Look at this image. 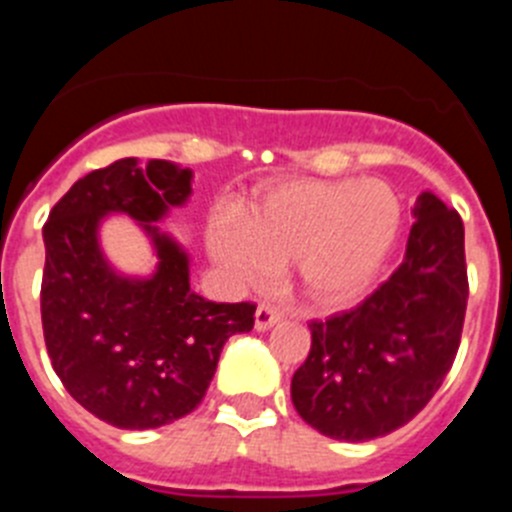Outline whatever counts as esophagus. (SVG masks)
Returning a JSON list of instances; mask_svg holds the SVG:
<instances>
[{"label": "esophagus", "mask_w": 512, "mask_h": 512, "mask_svg": "<svg viewBox=\"0 0 512 512\" xmlns=\"http://www.w3.org/2000/svg\"><path fill=\"white\" fill-rule=\"evenodd\" d=\"M282 320V312L271 305L256 307V330H269L271 325H277Z\"/></svg>", "instance_id": "1"}]
</instances>
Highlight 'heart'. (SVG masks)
Listing matches in <instances>:
<instances>
[{
  "label": "heart",
  "instance_id": "obj_1",
  "mask_svg": "<svg viewBox=\"0 0 512 512\" xmlns=\"http://www.w3.org/2000/svg\"><path fill=\"white\" fill-rule=\"evenodd\" d=\"M400 220L397 194L379 179H277L241 215L212 217L207 241L235 284H266L292 261L302 295L330 310L372 287Z\"/></svg>",
  "mask_w": 512,
  "mask_h": 512
}]
</instances>
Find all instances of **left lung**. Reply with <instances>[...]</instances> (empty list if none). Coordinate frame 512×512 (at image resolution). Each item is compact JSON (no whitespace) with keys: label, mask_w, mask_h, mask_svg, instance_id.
<instances>
[{"label":"left lung","mask_w":512,"mask_h":512,"mask_svg":"<svg viewBox=\"0 0 512 512\" xmlns=\"http://www.w3.org/2000/svg\"><path fill=\"white\" fill-rule=\"evenodd\" d=\"M405 261L351 310L310 320V354L292 377L307 425L372 441L410 423L438 392L461 343L469 279L464 223L423 192Z\"/></svg>","instance_id":"8db88e82"}]
</instances>
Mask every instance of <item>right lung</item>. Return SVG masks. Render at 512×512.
<instances>
[{
	"label": "right lung",
	"instance_id": "1",
	"mask_svg": "<svg viewBox=\"0 0 512 512\" xmlns=\"http://www.w3.org/2000/svg\"><path fill=\"white\" fill-rule=\"evenodd\" d=\"M192 192V171L135 158L81 176L43 225V338L58 379L104 423L146 431L192 413L225 341L253 328V302H207L189 289L187 256L153 228ZM128 211L154 233L162 264L146 283L103 264L96 223Z\"/></svg>",
	"mask_w": 512,
	"mask_h": 512
}]
</instances>
